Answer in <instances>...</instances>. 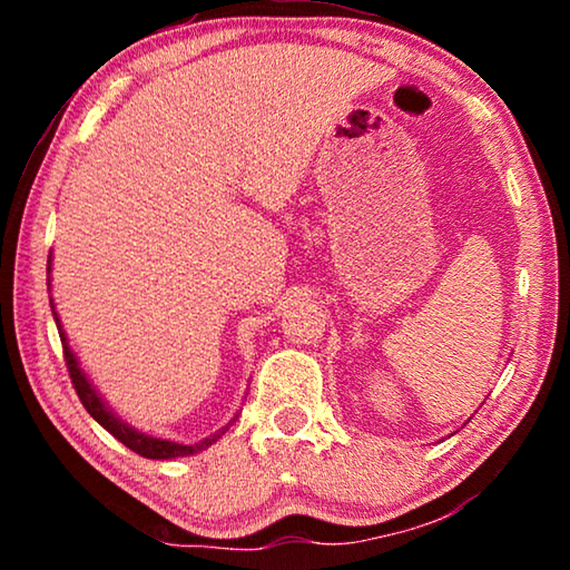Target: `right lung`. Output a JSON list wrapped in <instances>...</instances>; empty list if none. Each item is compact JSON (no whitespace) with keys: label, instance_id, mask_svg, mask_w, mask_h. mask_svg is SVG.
Segmentation results:
<instances>
[{"label":"right lung","instance_id":"obj_1","mask_svg":"<svg viewBox=\"0 0 570 570\" xmlns=\"http://www.w3.org/2000/svg\"><path fill=\"white\" fill-rule=\"evenodd\" d=\"M47 272H50V262H47ZM52 304V298H50ZM52 314H55V324H57V332H60V340H62V352H65V364H67V372H70V380H72V387L77 392V397H80L82 407L90 412V417L95 422H100L105 430L110 432L115 440H120L125 448H130L132 452H138V455L148 458V460H170V458H186V455H196V452L206 450L208 445H214V442L226 435L228 424L226 428H220L216 435H210L206 440L196 442V445H178V442H170V440H160V438H150L146 432H138L135 428H130L128 422H122L118 414H112V410L108 404L102 402V397L95 387L90 384V380L85 377V372L80 370V364H77V356L72 354L70 346H67V336L62 332V324H60V316L55 312V304H52Z\"/></svg>","mask_w":570,"mask_h":570}]
</instances>
